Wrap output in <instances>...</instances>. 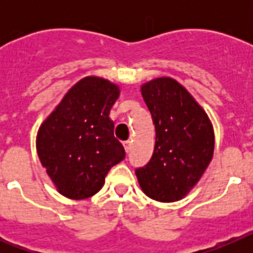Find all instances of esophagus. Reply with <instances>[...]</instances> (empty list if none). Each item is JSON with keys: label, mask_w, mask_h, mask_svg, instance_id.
<instances>
[{"label": "esophagus", "mask_w": 253, "mask_h": 253, "mask_svg": "<svg viewBox=\"0 0 253 253\" xmlns=\"http://www.w3.org/2000/svg\"><path fill=\"white\" fill-rule=\"evenodd\" d=\"M123 146H124L125 151L129 152V151H130V148H131V142H130V140H125V142H123Z\"/></svg>", "instance_id": "esophagus-1"}]
</instances>
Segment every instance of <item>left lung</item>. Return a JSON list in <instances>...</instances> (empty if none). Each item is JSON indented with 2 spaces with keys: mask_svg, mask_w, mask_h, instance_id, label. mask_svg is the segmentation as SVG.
Instances as JSON below:
<instances>
[{
  "mask_svg": "<svg viewBox=\"0 0 253 253\" xmlns=\"http://www.w3.org/2000/svg\"><path fill=\"white\" fill-rule=\"evenodd\" d=\"M153 119L156 144L146 166L135 169L147 196L162 203L184 198L203 176L214 153V131L202 106L169 77L142 86Z\"/></svg>",
  "mask_w": 253,
  "mask_h": 253,
  "instance_id": "obj_1",
  "label": "left lung"
}]
</instances>
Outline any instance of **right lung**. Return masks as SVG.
I'll use <instances>...</instances> for the list:
<instances>
[{
  "mask_svg": "<svg viewBox=\"0 0 253 253\" xmlns=\"http://www.w3.org/2000/svg\"><path fill=\"white\" fill-rule=\"evenodd\" d=\"M118 97L116 84L84 77L39 128L38 156L62 195L75 200L95 195L111 167L125 158L109 118Z\"/></svg>",
  "mask_w": 253,
  "mask_h": 253,
  "instance_id": "right-lung-1",
  "label": "right lung"
}]
</instances>
